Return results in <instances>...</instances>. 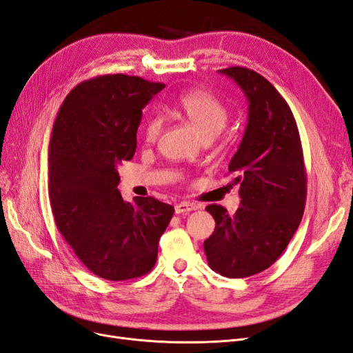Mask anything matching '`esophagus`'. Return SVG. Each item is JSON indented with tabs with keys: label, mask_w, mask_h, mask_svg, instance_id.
I'll return each mask as SVG.
<instances>
[{
	"label": "esophagus",
	"mask_w": 353,
	"mask_h": 353,
	"mask_svg": "<svg viewBox=\"0 0 353 353\" xmlns=\"http://www.w3.org/2000/svg\"><path fill=\"white\" fill-rule=\"evenodd\" d=\"M197 208H196V205H193V203H190V201H181V203H178V205L175 206V213H178V215H181V213H188V212H191V210H196Z\"/></svg>",
	"instance_id": "esophagus-1"
}]
</instances>
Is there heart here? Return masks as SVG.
Returning a JSON list of instances; mask_svg holds the SVG:
<instances>
[{
    "mask_svg": "<svg viewBox=\"0 0 353 353\" xmlns=\"http://www.w3.org/2000/svg\"><path fill=\"white\" fill-rule=\"evenodd\" d=\"M176 109L193 123L205 138L216 135L228 119L225 104L206 90H190L179 95ZM163 121L160 116H152L144 125V140L148 144L156 143L162 132Z\"/></svg>",
    "mask_w": 353,
    "mask_h": 353,
    "instance_id": "obj_1",
    "label": "heart"
}]
</instances>
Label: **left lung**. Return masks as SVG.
<instances>
[{"instance_id": "obj_1", "label": "left lung", "mask_w": 353, "mask_h": 353, "mask_svg": "<svg viewBox=\"0 0 353 353\" xmlns=\"http://www.w3.org/2000/svg\"><path fill=\"white\" fill-rule=\"evenodd\" d=\"M234 79L249 101V121L228 170L240 185V208L209 205L215 231L203 248L210 268L228 279L265 271L280 258L302 221L306 170L294 116L262 74L232 66L218 70Z\"/></svg>"}]
</instances>
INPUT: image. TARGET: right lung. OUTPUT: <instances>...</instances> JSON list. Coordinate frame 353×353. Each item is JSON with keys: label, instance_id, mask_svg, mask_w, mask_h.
<instances>
[{"label": "right lung", "instance_id": "right-lung-1", "mask_svg": "<svg viewBox=\"0 0 353 353\" xmlns=\"http://www.w3.org/2000/svg\"><path fill=\"white\" fill-rule=\"evenodd\" d=\"M160 82L103 74L77 85L63 101L48 145V197L57 230L100 279L145 275L174 208L154 197L123 201L119 166L131 160L143 108Z\"/></svg>", "mask_w": 353, "mask_h": 353}]
</instances>
